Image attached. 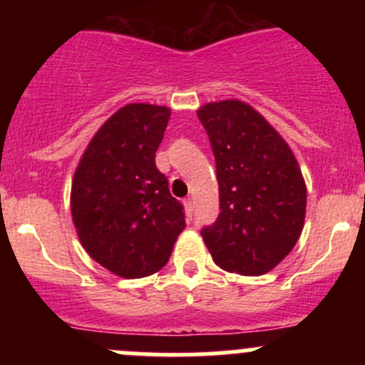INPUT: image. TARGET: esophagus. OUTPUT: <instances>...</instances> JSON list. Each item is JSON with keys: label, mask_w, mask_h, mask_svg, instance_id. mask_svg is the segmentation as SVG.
Masks as SVG:
<instances>
[{"label": "esophagus", "mask_w": 365, "mask_h": 365, "mask_svg": "<svg viewBox=\"0 0 365 365\" xmlns=\"http://www.w3.org/2000/svg\"><path fill=\"white\" fill-rule=\"evenodd\" d=\"M183 206H185L187 219H192V215H194V201L189 197V200L183 201Z\"/></svg>", "instance_id": "obj_1"}]
</instances>
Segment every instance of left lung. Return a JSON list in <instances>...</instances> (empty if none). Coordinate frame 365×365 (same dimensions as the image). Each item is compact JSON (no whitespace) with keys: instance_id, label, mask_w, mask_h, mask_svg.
Listing matches in <instances>:
<instances>
[{"instance_id":"left-lung-1","label":"left lung","mask_w":365,"mask_h":365,"mask_svg":"<svg viewBox=\"0 0 365 365\" xmlns=\"http://www.w3.org/2000/svg\"><path fill=\"white\" fill-rule=\"evenodd\" d=\"M215 157L220 213L201 230L215 264L263 275L295 247L304 230L307 189L288 143L242 101L201 106Z\"/></svg>"}]
</instances>
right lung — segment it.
Segmentation results:
<instances>
[{
  "label": "right lung",
  "instance_id": "obj_1",
  "mask_svg": "<svg viewBox=\"0 0 365 365\" xmlns=\"http://www.w3.org/2000/svg\"><path fill=\"white\" fill-rule=\"evenodd\" d=\"M171 109L128 104L102 125L81 157L70 210L81 244L123 279L159 272L185 227V213L157 169Z\"/></svg>",
  "mask_w": 365,
  "mask_h": 365
}]
</instances>
